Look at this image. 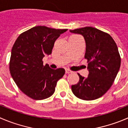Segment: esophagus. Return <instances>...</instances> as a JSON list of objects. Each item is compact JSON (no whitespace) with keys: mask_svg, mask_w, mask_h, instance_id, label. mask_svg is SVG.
<instances>
[{"mask_svg":"<svg viewBox=\"0 0 128 128\" xmlns=\"http://www.w3.org/2000/svg\"><path fill=\"white\" fill-rule=\"evenodd\" d=\"M65 73H66V74H70V73H72V71L71 70H68V69H66V70H65Z\"/></svg>","mask_w":128,"mask_h":128,"instance_id":"1","label":"esophagus"}]
</instances>
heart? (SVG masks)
Returning a JSON list of instances; mask_svg holds the SVG:
<instances>
[{
	"label": "heart",
	"mask_w": 128,
	"mask_h": 128,
	"mask_svg": "<svg viewBox=\"0 0 128 128\" xmlns=\"http://www.w3.org/2000/svg\"><path fill=\"white\" fill-rule=\"evenodd\" d=\"M76 36V35H72V36Z\"/></svg>",
	"instance_id": "1"
}]
</instances>
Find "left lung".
I'll list each match as a JSON object with an SVG mask.
<instances>
[{"label": "left lung", "instance_id": "left-lung-1", "mask_svg": "<svg viewBox=\"0 0 128 128\" xmlns=\"http://www.w3.org/2000/svg\"><path fill=\"white\" fill-rule=\"evenodd\" d=\"M70 31L84 37L85 58L89 71L87 78L78 74L80 79L76 84L72 86V90L80 99H97L110 88L120 68L121 56L117 44L110 34L92 27Z\"/></svg>", "mask_w": 128, "mask_h": 128}]
</instances>
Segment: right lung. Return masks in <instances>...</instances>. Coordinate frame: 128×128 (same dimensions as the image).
<instances>
[{
	"instance_id": "add662e5",
	"label": "right lung",
	"mask_w": 128,
	"mask_h": 128,
	"mask_svg": "<svg viewBox=\"0 0 128 128\" xmlns=\"http://www.w3.org/2000/svg\"><path fill=\"white\" fill-rule=\"evenodd\" d=\"M66 30L39 26L23 32L16 40L9 70L17 86L30 98L42 100L52 96L65 74L63 68L53 70L43 65L42 58L52 54L55 41Z\"/></svg>"
}]
</instances>
